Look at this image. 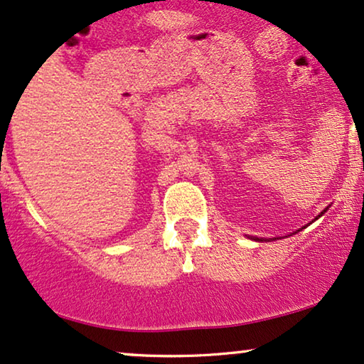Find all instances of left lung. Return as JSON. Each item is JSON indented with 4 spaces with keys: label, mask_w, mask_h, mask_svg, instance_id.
Returning a JSON list of instances; mask_svg holds the SVG:
<instances>
[{
    "label": "left lung",
    "mask_w": 364,
    "mask_h": 364,
    "mask_svg": "<svg viewBox=\"0 0 364 364\" xmlns=\"http://www.w3.org/2000/svg\"><path fill=\"white\" fill-rule=\"evenodd\" d=\"M324 211H326V210H324ZM324 211H323V213H321V215H324ZM321 215H319V216H321ZM254 240H259V242H264V238H257V237H255V238H254Z\"/></svg>",
    "instance_id": "1"
}]
</instances>
